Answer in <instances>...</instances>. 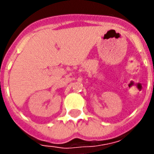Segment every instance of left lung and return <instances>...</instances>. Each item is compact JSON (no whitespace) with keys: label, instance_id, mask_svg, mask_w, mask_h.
I'll return each instance as SVG.
<instances>
[{"label":"left lung","instance_id":"8db88e82","mask_svg":"<svg viewBox=\"0 0 154 154\" xmlns=\"http://www.w3.org/2000/svg\"><path fill=\"white\" fill-rule=\"evenodd\" d=\"M153 85H154V82H153Z\"/></svg>","mask_w":154,"mask_h":154}]
</instances>
